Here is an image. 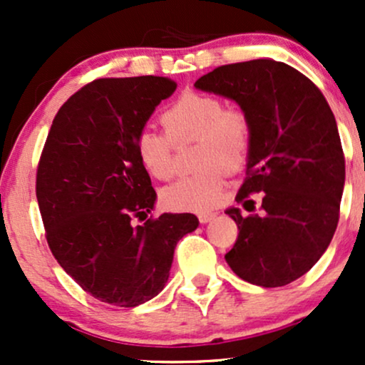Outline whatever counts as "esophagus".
Returning a JSON list of instances; mask_svg holds the SVG:
<instances>
[{"label": "esophagus", "instance_id": "34e87169", "mask_svg": "<svg viewBox=\"0 0 365 365\" xmlns=\"http://www.w3.org/2000/svg\"><path fill=\"white\" fill-rule=\"evenodd\" d=\"M197 217H199V221H200V223H209V221H211V220H215V217H216V212H199V215H197Z\"/></svg>", "mask_w": 365, "mask_h": 365}]
</instances>
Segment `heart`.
Returning <instances> with one entry per match:
<instances>
[{"label":"heart","mask_w":365,"mask_h":365,"mask_svg":"<svg viewBox=\"0 0 365 365\" xmlns=\"http://www.w3.org/2000/svg\"><path fill=\"white\" fill-rule=\"evenodd\" d=\"M165 133L142 128L133 150L150 177L173 175V144L195 140L194 165L199 170L178 178L161 192L173 211H206L217 202L226 173L244 168L252 149V125L244 111L226 108L221 98L187 91L161 113Z\"/></svg>","instance_id":"1"}]
</instances>
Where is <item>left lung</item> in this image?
I'll use <instances>...</instances> for the list:
<instances>
[{
	"label": "left lung",
	"instance_id": "left-lung-1",
	"mask_svg": "<svg viewBox=\"0 0 365 365\" xmlns=\"http://www.w3.org/2000/svg\"><path fill=\"white\" fill-rule=\"evenodd\" d=\"M197 89L240 104L252 125V149L237 202L261 215H226L238 226L225 255L245 282L283 287L319 261L336 232L345 185V156L336 120L316 83L271 58L217 66Z\"/></svg>",
	"mask_w": 365,
	"mask_h": 365
}]
</instances>
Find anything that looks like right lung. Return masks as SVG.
I'll return each mask as SVG.
<instances>
[{"instance_id": "add662e5", "label": "right lung", "mask_w": 365, "mask_h": 365, "mask_svg": "<svg viewBox=\"0 0 365 365\" xmlns=\"http://www.w3.org/2000/svg\"><path fill=\"white\" fill-rule=\"evenodd\" d=\"M175 89L154 75L96 78L60 108L41 153L36 195L49 249L104 304L135 307L158 295L177 242L199 226L190 212L148 217L156 192L133 150L137 132Z\"/></svg>"}]
</instances>
